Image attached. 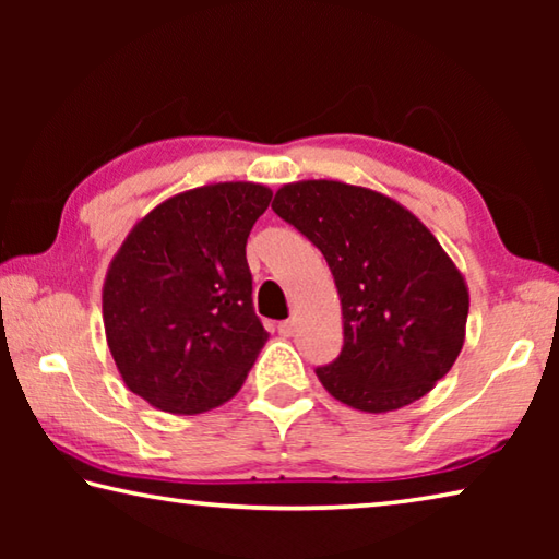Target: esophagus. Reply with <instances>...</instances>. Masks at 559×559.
<instances>
[{
  "instance_id": "34e87169",
  "label": "esophagus",
  "mask_w": 559,
  "mask_h": 559,
  "mask_svg": "<svg viewBox=\"0 0 559 559\" xmlns=\"http://www.w3.org/2000/svg\"><path fill=\"white\" fill-rule=\"evenodd\" d=\"M278 333L283 337H293L296 335V323H293V320H283V323L278 325Z\"/></svg>"
}]
</instances>
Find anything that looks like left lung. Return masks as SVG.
Masks as SVG:
<instances>
[{
	"label": "left lung",
	"mask_w": 559,
	"mask_h": 559,
	"mask_svg": "<svg viewBox=\"0 0 559 559\" xmlns=\"http://www.w3.org/2000/svg\"><path fill=\"white\" fill-rule=\"evenodd\" d=\"M271 210L323 253L343 306V349L318 367L353 409L384 414L421 400L466 340L468 286L427 226L374 189L337 179L283 185Z\"/></svg>",
	"instance_id": "left-lung-1"
}]
</instances>
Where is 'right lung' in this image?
<instances>
[{"label":"right lung","mask_w":559,"mask_h":559,"mask_svg":"<svg viewBox=\"0 0 559 559\" xmlns=\"http://www.w3.org/2000/svg\"><path fill=\"white\" fill-rule=\"evenodd\" d=\"M273 192L216 182L157 204L132 226L103 283V325L132 394L202 414L241 390L269 333L253 313L246 239Z\"/></svg>","instance_id":"1"}]
</instances>
